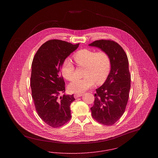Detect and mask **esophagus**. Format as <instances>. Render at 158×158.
<instances>
[{
  "label": "esophagus",
  "mask_w": 158,
  "mask_h": 158,
  "mask_svg": "<svg viewBox=\"0 0 158 158\" xmlns=\"http://www.w3.org/2000/svg\"><path fill=\"white\" fill-rule=\"evenodd\" d=\"M82 94H74V97L75 98H78V97H80L81 96H82Z\"/></svg>",
  "instance_id": "esophagus-1"
}]
</instances>
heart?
I'll return each mask as SVG.
<instances>
[{
	"label": "heart",
	"instance_id": "1",
	"mask_svg": "<svg viewBox=\"0 0 158 158\" xmlns=\"http://www.w3.org/2000/svg\"><path fill=\"white\" fill-rule=\"evenodd\" d=\"M73 59L79 66H85L82 79H76L69 85L70 91L82 93L93 86L95 82L101 85L104 82L111 68L110 55L105 51L95 52L83 48L73 55ZM61 74L66 80L71 81L75 77V68L71 61L64 60L61 66Z\"/></svg>",
	"mask_w": 158,
	"mask_h": 158
}]
</instances>
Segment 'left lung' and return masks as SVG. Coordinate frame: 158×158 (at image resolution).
Segmentation results:
<instances>
[{"instance_id": "8db88e82", "label": "left lung", "mask_w": 158, "mask_h": 158, "mask_svg": "<svg viewBox=\"0 0 158 158\" xmlns=\"http://www.w3.org/2000/svg\"><path fill=\"white\" fill-rule=\"evenodd\" d=\"M89 45L108 53L111 60L110 73L105 83L96 89L94 104L90 108L94 119L111 126L124 113L129 98L131 75L127 56L122 47L111 40H96Z\"/></svg>"}]
</instances>
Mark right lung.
Returning a JSON list of instances; mask_svg holds the SVG:
<instances>
[{
    "label": "right lung",
    "mask_w": 158,
    "mask_h": 158,
    "mask_svg": "<svg viewBox=\"0 0 158 158\" xmlns=\"http://www.w3.org/2000/svg\"><path fill=\"white\" fill-rule=\"evenodd\" d=\"M60 40H50L41 45L32 62L31 88L38 115L47 124L59 127L71 118L73 95H63L65 83L60 70L63 61L79 47Z\"/></svg>",
    "instance_id": "add662e5"
}]
</instances>
